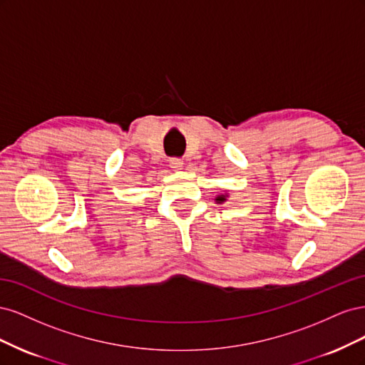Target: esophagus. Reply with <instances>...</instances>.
<instances>
[{
  "instance_id": "1",
  "label": "esophagus",
  "mask_w": 365,
  "mask_h": 365,
  "mask_svg": "<svg viewBox=\"0 0 365 365\" xmlns=\"http://www.w3.org/2000/svg\"><path fill=\"white\" fill-rule=\"evenodd\" d=\"M169 164H170V168H172L173 170H181V168H182V160H180V158H172Z\"/></svg>"
}]
</instances>
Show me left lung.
<instances>
[{
    "mask_svg": "<svg viewBox=\"0 0 365 365\" xmlns=\"http://www.w3.org/2000/svg\"><path fill=\"white\" fill-rule=\"evenodd\" d=\"M216 201H217V202H224V201H225V196H219Z\"/></svg>",
    "mask_w": 365,
    "mask_h": 365,
    "instance_id": "left-lung-1",
    "label": "left lung"
}]
</instances>
